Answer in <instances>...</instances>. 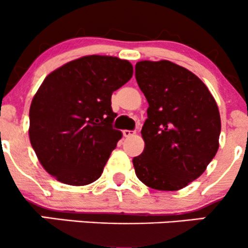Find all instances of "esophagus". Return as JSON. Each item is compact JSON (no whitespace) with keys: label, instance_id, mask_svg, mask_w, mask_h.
I'll return each instance as SVG.
<instances>
[{"label":"esophagus","instance_id":"34e87169","mask_svg":"<svg viewBox=\"0 0 248 248\" xmlns=\"http://www.w3.org/2000/svg\"><path fill=\"white\" fill-rule=\"evenodd\" d=\"M122 134H124V138H129V136H133L134 134H135V130H128V129H124V132H122Z\"/></svg>","mask_w":248,"mask_h":248}]
</instances>
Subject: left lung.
<instances>
[{"mask_svg": "<svg viewBox=\"0 0 248 248\" xmlns=\"http://www.w3.org/2000/svg\"><path fill=\"white\" fill-rule=\"evenodd\" d=\"M135 77L149 107L141 134L144 150L133 158L142 183L161 191L183 189L217 154L220 115L197 76L169 61L136 62Z\"/></svg>", "mask_w": 248, "mask_h": 248, "instance_id": "obj_1", "label": "left lung"}]
</instances>
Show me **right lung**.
Returning a JSON list of instances; mask_svg holds the SVG:
<instances>
[{"label":"right lung","instance_id":"obj_1","mask_svg":"<svg viewBox=\"0 0 248 248\" xmlns=\"http://www.w3.org/2000/svg\"><path fill=\"white\" fill-rule=\"evenodd\" d=\"M132 76L128 61L93 55L44 79L31 102L29 136L43 168L57 181L80 186L100 177L122 138L112 124V93Z\"/></svg>","mask_w":248,"mask_h":248}]
</instances>
